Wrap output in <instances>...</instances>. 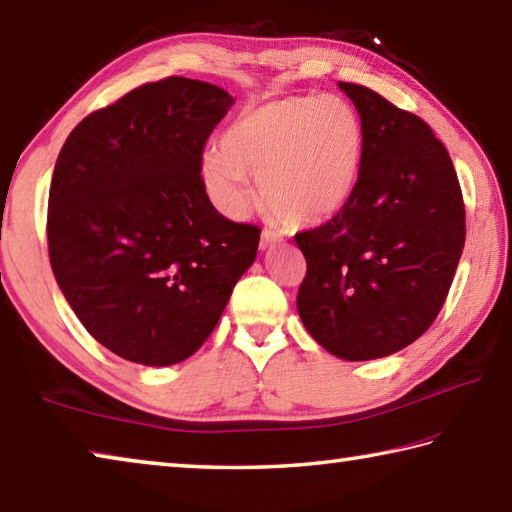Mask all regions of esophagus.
<instances>
[{
    "label": "esophagus",
    "instance_id": "1",
    "mask_svg": "<svg viewBox=\"0 0 512 512\" xmlns=\"http://www.w3.org/2000/svg\"><path fill=\"white\" fill-rule=\"evenodd\" d=\"M277 242H282V235L275 233V230H270V228H264V233H262V248H268V246H273V244H277Z\"/></svg>",
    "mask_w": 512,
    "mask_h": 512
}]
</instances>
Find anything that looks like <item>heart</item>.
<instances>
[{
	"label": "heart",
	"mask_w": 512,
	"mask_h": 512,
	"mask_svg": "<svg viewBox=\"0 0 512 512\" xmlns=\"http://www.w3.org/2000/svg\"><path fill=\"white\" fill-rule=\"evenodd\" d=\"M366 133L357 108L342 97H286L239 115L208 150L202 177L213 202L239 215L259 197L293 226L337 217L353 199L364 164Z\"/></svg>",
	"instance_id": "obj_1"
}]
</instances>
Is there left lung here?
I'll use <instances>...</instances> for the list:
<instances>
[{
  "label": "left lung",
  "instance_id": "left-lung-1",
  "mask_svg": "<svg viewBox=\"0 0 512 512\" xmlns=\"http://www.w3.org/2000/svg\"><path fill=\"white\" fill-rule=\"evenodd\" d=\"M362 117L366 148L350 204L302 230L297 310L328 353L393 355L442 310L464 250L466 210L453 159L422 117L375 90L339 82Z\"/></svg>",
  "mask_w": 512,
  "mask_h": 512
}]
</instances>
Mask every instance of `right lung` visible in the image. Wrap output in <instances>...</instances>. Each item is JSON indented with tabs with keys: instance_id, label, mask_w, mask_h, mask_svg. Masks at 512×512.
Wrapping results in <instances>:
<instances>
[{
	"instance_id": "right-lung-1",
	"label": "right lung",
	"mask_w": 512,
	"mask_h": 512,
	"mask_svg": "<svg viewBox=\"0 0 512 512\" xmlns=\"http://www.w3.org/2000/svg\"><path fill=\"white\" fill-rule=\"evenodd\" d=\"M233 104L215 84L166 77L84 117L59 150L50 266L79 322L128 362L193 355L255 262L262 228L219 215L202 177Z\"/></svg>"
}]
</instances>
